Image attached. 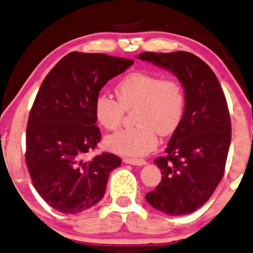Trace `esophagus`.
Here are the masks:
<instances>
[{
  "label": "esophagus",
  "mask_w": 253,
  "mask_h": 253,
  "mask_svg": "<svg viewBox=\"0 0 253 253\" xmlns=\"http://www.w3.org/2000/svg\"><path fill=\"white\" fill-rule=\"evenodd\" d=\"M124 163L131 164V165H145L146 161L145 160H137V158H124Z\"/></svg>",
  "instance_id": "obj_1"
}]
</instances>
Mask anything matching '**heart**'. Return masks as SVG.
Here are the masks:
<instances>
[{"instance_id":"heart-1","label":"heart","mask_w":253,"mask_h":253,"mask_svg":"<svg viewBox=\"0 0 253 253\" xmlns=\"http://www.w3.org/2000/svg\"><path fill=\"white\" fill-rule=\"evenodd\" d=\"M117 99L105 92L96 96L93 114L99 126L115 130L126 111H133L137 126L105 138L109 150L123 156L146 155L157 145L158 133L169 136L178 129L185 111V92L176 80H163L145 71L127 74L115 88Z\"/></svg>"}]
</instances>
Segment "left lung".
<instances>
[{"label": "left lung", "mask_w": 253, "mask_h": 253, "mask_svg": "<svg viewBox=\"0 0 253 253\" xmlns=\"http://www.w3.org/2000/svg\"><path fill=\"white\" fill-rule=\"evenodd\" d=\"M176 75L185 91V111L165 156L156 158L162 176L145 195L151 207L171 216L193 212L212 196L224 176L231 143V120L225 95L211 68L191 52H142Z\"/></svg>", "instance_id": "8db88e82"}]
</instances>
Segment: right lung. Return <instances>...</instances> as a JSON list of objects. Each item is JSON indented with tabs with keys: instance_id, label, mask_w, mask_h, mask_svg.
I'll return each mask as SVG.
<instances>
[{
	"instance_id": "1",
	"label": "right lung",
	"mask_w": 253,
	"mask_h": 253,
	"mask_svg": "<svg viewBox=\"0 0 253 253\" xmlns=\"http://www.w3.org/2000/svg\"><path fill=\"white\" fill-rule=\"evenodd\" d=\"M132 60L73 51L46 75L29 114L26 163L31 182L48 205L79 213L103 198L109 174L121 158L85 155L101 141L93 101L105 83L124 73Z\"/></svg>"
}]
</instances>
